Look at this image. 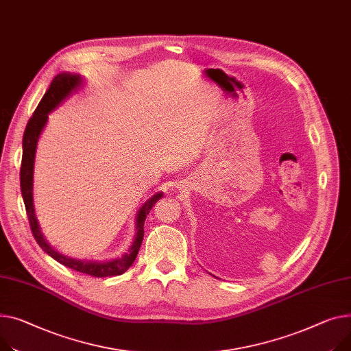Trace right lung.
I'll use <instances>...</instances> for the list:
<instances>
[{
	"label": "right lung",
	"instance_id": "1",
	"mask_svg": "<svg viewBox=\"0 0 351 351\" xmlns=\"http://www.w3.org/2000/svg\"><path fill=\"white\" fill-rule=\"evenodd\" d=\"M82 83H83V79L79 75H72V73L58 75L52 80L49 88L46 90L45 96L42 97L40 103L38 104L36 110L34 111V115L29 119L25 132H23V138H22V163H21V172H19L22 199H23V203H25L29 226H31L32 234H34L36 243L46 254H49L53 260H56L58 263H60L62 265H64L67 268H72L77 272H83V274L96 276V278L121 275L132 265V263L136 258V254H138L139 247H141L143 239H144L145 219L149 215L154 204L162 197V192L155 193L143 204V207H139L138 213H136V221H135V239H134V243H132L131 248L128 250V252L119 256V258L108 260V261H83V260L70 258V256H66V255L55 251L48 244V241L43 239V234L39 228V223L35 216L34 196H32L34 163H35L36 145L39 141L40 132L43 131L46 123H48V115L58 106H60L70 95H72L73 91L80 88Z\"/></svg>",
	"mask_w": 351,
	"mask_h": 351
}]
</instances>
